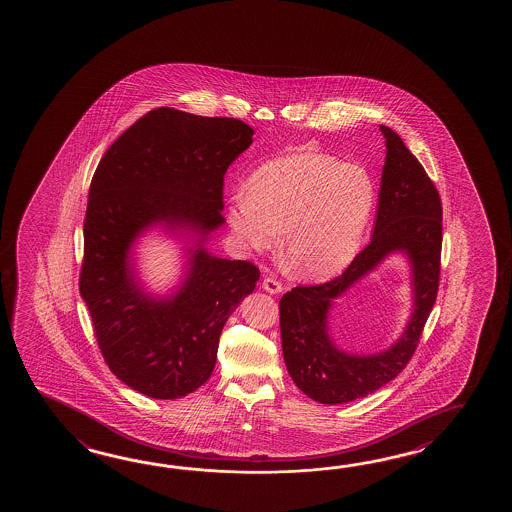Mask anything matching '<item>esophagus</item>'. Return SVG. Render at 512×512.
<instances>
[{
    "mask_svg": "<svg viewBox=\"0 0 512 512\" xmlns=\"http://www.w3.org/2000/svg\"><path fill=\"white\" fill-rule=\"evenodd\" d=\"M262 289L269 294H280L284 291V287H282V284H280L275 277H264V280H262Z\"/></svg>",
    "mask_w": 512,
    "mask_h": 512,
    "instance_id": "esophagus-1",
    "label": "esophagus"
}]
</instances>
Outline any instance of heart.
<instances>
[{"label":"heart","instance_id":"1","mask_svg":"<svg viewBox=\"0 0 512 512\" xmlns=\"http://www.w3.org/2000/svg\"><path fill=\"white\" fill-rule=\"evenodd\" d=\"M377 203V185L361 164L323 153L269 160L230 193L225 218L244 252H269L284 232L289 266L325 280L343 271L361 248Z\"/></svg>","mask_w":512,"mask_h":512}]
</instances>
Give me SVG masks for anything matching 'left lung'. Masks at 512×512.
Masks as SVG:
<instances>
[{"label": "left lung", "instance_id": "1", "mask_svg": "<svg viewBox=\"0 0 512 512\" xmlns=\"http://www.w3.org/2000/svg\"><path fill=\"white\" fill-rule=\"evenodd\" d=\"M380 132L386 139V162L371 241L343 275L327 284L294 287L280 300L285 368L300 391L327 405L364 398L402 373L436 303L443 243L441 200L400 135L384 125ZM391 254L405 256L412 269L408 325L386 351L346 353L329 334V312L336 299Z\"/></svg>", "mask_w": 512, "mask_h": 512}]
</instances>
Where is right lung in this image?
<instances>
[{
    "mask_svg": "<svg viewBox=\"0 0 512 512\" xmlns=\"http://www.w3.org/2000/svg\"><path fill=\"white\" fill-rule=\"evenodd\" d=\"M234 118L157 109L100 160L85 212L80 294L110 371L137 393L175 400L209 380L219 334L259 280L246 260L216 257L223 176L253 143ZM181 243L183 273L164 294L143 284L136 243L150 229Z\"/></svg>",
    "mask_w": 512,
    "mask_h": 512,
    "instance_id": "right-lung-1",
    "label": "right lung"
}]
</instances>
